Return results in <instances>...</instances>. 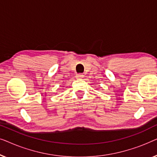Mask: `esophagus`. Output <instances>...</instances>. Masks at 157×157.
Wrapping results in <instances>:
<instances>
[{
    "label": "esophagus",
    "instance_id": "1",
    "mask_svg": "<svg viewBox=\"0 0 157 157\" xmlns=\"http://www.w3.org/2000/svg\"><path fill=\"white\" fill-rule=\"evenodd\" d=\"M83 74H76V78H78V79H81V78H83Z\"/></svg>",
    "mask_w": 157,
    "mask_h": 157
}]
</instances>
